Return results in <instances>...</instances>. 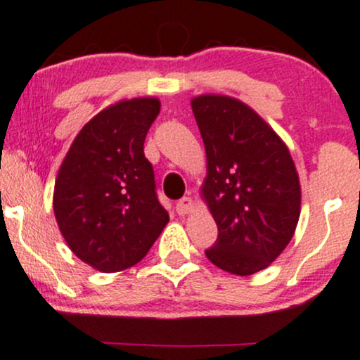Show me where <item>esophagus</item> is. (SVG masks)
Returning a JSON list of instances; mask_svg holds the SVG:
<instances>
[{"label": "esophagus", "instance_id": "obj_1", "mask_svg": "<svg viewBox=\"0 0 360 360\" xmlns=\"http://www.w3.org/2000/svg\"><path fill=\"white\" fill-rule=\"evenodd\" d=\"M194 210V201L191 198H183V199H179V201L176 202V211H177V214H181V216H184V214H188V213H191V211Z\"/></svg>", "mask_w": 360, "mask_h": 360}]
</instances>
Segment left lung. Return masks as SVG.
Segmentation results:
<instances>
[{
    "mask_svg": "<svg viewBox=\"0 0 360 360\" xmlns=\"http://www.w3.org/2000/svg\"><path fill=\"white\" fill-rule=\"evenodd\" d=\"M193 114L206 149L205 198L218 240L213 265L253 275L287 248L300 218V181L288 147L251 107L226 95H199Z\"/></svg>",
    "mask_w": 360,
    "mask_h": 360,
    "instance_id": "left-lung-1",
    "label": "left lung"
}]
</instances>
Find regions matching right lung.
I'll return each mask as SVG.
<instances>
[{
    "label": "right lung",
    "mask_w": 360,
    "mask_h": 360,
    "mask_svg": "<svg viewBox=\"0 0 360 360\" xmlns=\"http://www.w3.org/2000/svg\"><path fill=\"white\" fill-rule=\"evenodd\" d=\"M161 110L154 97L120 101L77 134L55 181L60 233L82 262L120 271L146 257L169 221L144 155L147 131Z\"/></svg>",
    "instance_id": "add662e5"
}]
</instances>
